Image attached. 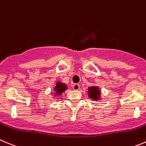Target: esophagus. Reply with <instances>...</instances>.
<instances>
[{
  "mask_svg": "<svg viewBox=\"0 0 146 146\" xmlns=\"http://www.w3.org/2000/svg\"><path fill=\"white\" fill-rule=\"evenodd\" d=\"M73 90H78L80 89V86H79V84H77V83H76V84H74L73 86Z\"/></svg>",
  "mask_w": 146,
  "mask_h": 146,
  "instance_id": "esophagus-1",
  "label": "esophagus"
}]
</instances>
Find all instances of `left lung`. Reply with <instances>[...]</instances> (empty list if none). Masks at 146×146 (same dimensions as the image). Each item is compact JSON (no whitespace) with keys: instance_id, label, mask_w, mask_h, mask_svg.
I'll return each instance as SVG.
<instances>
[{"instance_id":"8db88e82","label":"left lung","mask_w":146,"mask_h":146,"mask_svg":"<svg viewBox=\"0 0 146 146\" xmlns=\"http://www.w3.org/2000/svg\"><path fill=\"white\" fill-rule=\"evenodd\" d=\"M88 96L92 100H98L100 96V91L98 87L96 86H92L88 88Z\"/></svg>"}]
</instances>
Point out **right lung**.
Segmentation results:
<instances>
[{
	"instance_id": "add662e5",
	"label": "right lung",
	"mask_w": 146,
	"mask_h": 146,
	"mask_svg": "<svg viewBox=\"0 0 146 146\" xmlns=\"http://www.w3.org/2000/svg\"><path fill=\"white\" fill-rule=\"evenodd\" d=\"M66 89H67V86L65 83H63L59 81L56 83V86L54 88V90L56 91V95H58V96H60Z\"/></svg>"
}]
</instances>
